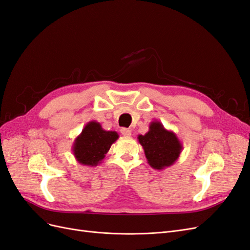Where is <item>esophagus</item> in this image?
<instances>
[{"instance_id":"esophagus-1","label":"esophagus","mask_w":250,"mask_h":250,"mask_svg":"<svg viewBox=\"0 0 250 250\" xmlns=\"http://www.w3.org/2000/svg\"><path fill=\"white\" fill-rule=\"evenodd\" d=\"M121 133H122L123 135H125V137H130V135H131V130L127 129V128H122V129H121Z\"/></svg>"}]
</instances>
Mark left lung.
<instances>
[{"instance_id": "1", "label": "left lung", "mask_w": 250, "mask_h": 250, "mask_svg": "<svg viewBox=\"0 0 250 250\" xmlns=\"http://www.w3.org/2000/svg\"><path fill=\"white\" fill-rule=\"evenodd\" d=\"M139 143L145 152L148 164L155 170H163L175 163L183 150V144L177 135L166 129L160 121L149 125L146 134L138 135Z\"/></svg>"}]
</instances>
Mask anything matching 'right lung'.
Returning <instances> with one entry per match:
<instances>
[{
    "instance_id": "1",
    "label": "right lung",
    "mask_w": 250,
    "mask_h": 250,
    "mask_svg": "<svg viewBox=\"0 0 250 250\" xmlns=\"http://www.w3.org/2000/svg\"><path fill=\"white\" fill-rule=\"evenodd\" d=\"M118 139V132L104 130L99 122L90 121L75 139L72 147L73 154L79 164L96 167L101 164Z\"/></svg>"
}]
</instances>
